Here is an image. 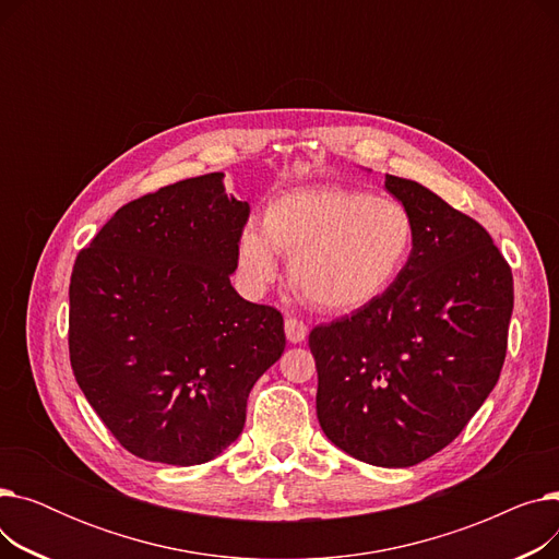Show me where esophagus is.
<instances>
[{
    "instance_id": "esophagus-1",
    "label": "esophagus",
    "mask_w": 559,
    "mask_h": 559,
    "mask_svg": "<svg viewBox=\"0 0 559 559\" xmlns=\"http://www.w3.org/2000/svg\"><path fill=\"white\" fill-rule=\"evenodd\" d=\"M285 335H287V340H289L292 344H299V342H304V340H306V335H308V326L304 324L301 319L289 317V319H285Z\"/></svg>"
}]
</instances>
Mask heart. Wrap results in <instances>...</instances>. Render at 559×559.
<instances>
[{
	"label": "heart",
	"mask_w": 559,
	"mask_h": 559,
	"mask_svg": "<svg viewBox=\"0 0 559 559\" xmlns=\"http://www.w3.org/2000/svg\"><path fill=\"white\" fill-rule=\"evenodd\" d=\"M413 240L415 224L401 201L319 186L274 199L262 230H242L240 264L255 287H264L278 274L276 253L289 255L297 295L326 312H350L392 285Z\"/></svg>",
	"instance_id": "obj_1"
}]
</instances>
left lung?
Wrapping results in <instances>:
<instances>
[{
    "mask_svg": "<svg viewBox=\"0 0 559 559\" xmlns=\"http://www.w3.org/2000/svg\"><path fill=\"white\" fill-rule=\"evenodd\" d=\"M385 188L415 224L394 283L354 314L310 331L317 419L344 453L413 466L449 447L501 376L512 270L491 235L417 181Z\"/></svg>",
    "mask_w": 559,
    "mask_h": 559,
    "instance_id": "8db88e82",
    "label": "left lung"
}]
</instances>
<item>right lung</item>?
<instances>
[{"mask_svg": "<svg viewBox=\"0 0 559 559\" xmlns=\"http://www.w3.org/2000/svg\"><path fill=\"white\" fill-rule=\"evenodd\" d=\"M224 174L122 205L79 251L70 362L129 453L192 466L240 437L255 380L283 354V314L230 285L249 203Z\"/></svg>", "mask_w": 559, "mask_h": 559, "instance_id": "obj_1", "label": "right lung"}]
</instances>
